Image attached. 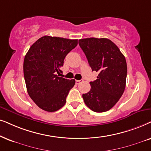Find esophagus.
<instances>
[{
  "label": "esophagus",
  "instance_id": "34e87169",
  "mask_svg": "<svg viewBox=\"0 0 151 151\" xmlns=\"http://www.w3.org/2000/svg\"><path fill=\"white\" fill-rule=\"evenodd\" d=\"M83 81V80H76L75 82H76V84H79L80 83H81V82Z\"/></svg>",
  "mask_w": 151,
  "mask_h": 151
}]
</instances>
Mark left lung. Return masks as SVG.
Listing matches in <instances>:
<instances>
[{"label": "left lung", "mask_w": 151, "mask_h": 151, "mask_svg": "<svg viewBox=\"0 0 151 151\" xmlns=\"http://www.w3.org/2000/svg\"><path fill=\"white\" fill-rule=\"evenodd\" d=\"M92 71L98 72L90 82L91 88L83 94L86 105L92 111L109 110L119 101L126 87L127 64L123 54L108 39L88 38L79 40Z\"/></svg>", "instance_id": "1"}]
</instances>
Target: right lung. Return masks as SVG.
<instances>
[{"label":"right lung","mask_w":151,"mask_h":151,"mask_svg":"<svg viewBox=\"0 0 151 151\" xmlns=\"http://www.w3.org/2000/svg\"><path fill=\"white\" fill-rule=\"evenodd\" d=\"M78 44L77 39L44 36L32 45L23 62L26 88L30 98L42 110L55 112L66 103L74 79L59 77L66 55Z\"/></svg>","instance_id":"right-lung-1"}]
</instances>
